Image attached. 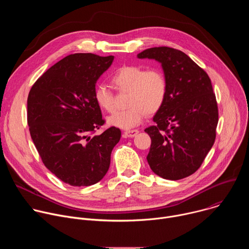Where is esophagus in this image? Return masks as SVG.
Listing matches in <instances>:
<instances>
[{"instance_id": "1", "label": "esophagus", "mask_w": 249, "mask_h": 249, "mask_svg": "<svg viewBox=\"0 0 249 249\" xmlns=\"http://www.w3.org/2000/svg\"><path fill=\"white\" fill-rule=\"evenodd\" d=\"M138 133H139V130H129V131H125L123 133V136H124V138H133Z\"/></svg>"}]
</instances>
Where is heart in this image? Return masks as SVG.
Masks as SVG:
<instances>
[{
    "instance_id": "b5f03b06",
    "label": "heart",
    "mask_w": 249,
    "mask_h": 249,
    "mask_svg": "<svg viewBox=\"0 0 249 249\" xmlns=\"http://www.w3.org/2000/svg\"><path fill=\"white\" fill-rule=\"evenodd\" d=\"M112 83L119 91L129 92V108L110 116L107 121L111 126L124 130L132 129L144 120L146 113L159 111L167 94V81L160 69H146L140 65L121 67L112 77ZM94 100L101 109L112 113L115 110L114 94L104 85L94 89Z\"/></svg>"
}]
</instances>
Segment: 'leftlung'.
<instances>
[{"instance_id": "1", "label": "left lung", "mask_w": 249, "mask_h": 249, "mask_svg": "<svg viewBox=\"0 0 249 249\" xmlns=\"http://www.w3.org/2000/svg\"><path fill=\"white\" fill-rule=\"evenodd\" d=\"M139 59L161 64L167 94L161 108L145 129L152 144L147 156L151 169L164 179L193 174L215 143L218 104L205 71L180 50L160 46L144 50Z\"/></svg>"}]
</instances>
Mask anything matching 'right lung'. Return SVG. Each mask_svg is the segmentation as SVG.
<instances>
[{
  "label": "right lung",
  "mask_w": 249,
  "mask_h": 249,
  "mask_svg": "<svg viewBox=\"0 0 249 249\" xmlns=\"http://www.w3.org/2000/svg\"><path fill=\"white\" fill-rule=\"evenodd\" d=\"M114 57L71 54L34 83L27 97V124L44 165L71 186L100 181L110 165L121 131L110 127L90 137L104 123L94 100L98 78Z\"/></svg>",
  "instance_id": "right-lung-1"
}]
</instances>
